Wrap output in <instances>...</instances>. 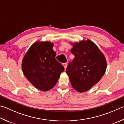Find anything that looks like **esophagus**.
<instances>
[{
    "label": "esophagus",
    "instance_id": "esophagus-1",
    "mask_svg": "<svg viewBox=\"0 0 124 124\" xmlns=\"http://www.w3.org/2000/svg\"><path fill=\"white\" fill-rule=\"evenodd\" d=\"M63 66H64V69H66L67 66V63H64L63 64Z\"/></svg>",
    "mask_w": 124,
    "mask_h": 124
}]
</instances>
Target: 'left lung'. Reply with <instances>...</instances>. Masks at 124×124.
Listing matches in <instances>:
<instances>
[{
  "label": "left lung",
  "instance_id": "8db88e82",
  "mask_svg": "<svg viewBox=\"0 0 124 124\" xmlns=\"http://www.w3.org/2000/svg\"><path fill=\"white\" fill-rule=\"evenodd\" d=\"M70 50L75 57L69 63L66 73L76 91H88L99 81L106 70L107 62L103 54L91 40L72 44Z\"/></svg>",
  "mask_w": 124,
  "mask_h": 124
}]
</instances>
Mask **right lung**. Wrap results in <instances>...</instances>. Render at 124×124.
<instances>
[{"label": "right lung", "mask_w": 124, "mask_h": 124, "mask_svg": "<svg viewBox=\"0 0 124 124\" xmlns=\"http://www.w3.org/2000/svg\"><path fill=\"white\" fill-rule=\"evenodd\" d=\"M54 44L50 42H37L32 44L22 61L24 75L36 88L42 91L52 89L64 68L55 58Z\"/></svg>", "instance_id": "obj_1"}]
</instances>
